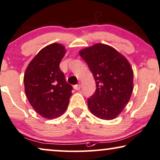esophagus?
Wrapping results in <instances>:
<instances>
[{
	"mask_svg": "<svg viewBox=\"0 0 160 160\" xmlns=\"http://www.w3.org/2000/svg\"><path fill=\"white\" fill-rule=\"evenodd\" d=\"M80 87H81L80 84H77V85H75V86H74V88L75 89V90L78 91V90H80Z\"/></svg>",
	"mask_w": 160,
	"mask_h": 160,
	"instance_id": "esophagus-1",
	"label": "esophagus"
}]
</instances>
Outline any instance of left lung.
<instances>
[{
  "instance_id": "left-lung-1",
  "label": "left lung",
  "mask_w": 160,
  "mask_h": 160,
  "mask_svg": "<svg viewBox=\"0 0 160 160\" xmlns=\"http://www.w3.org/2000/svg\"><path fill=\"white\" fill-rule=\"evenodd\" d=\"M88 63L97 88L88 99L92 114L105 120L116 118L127 105L133 91V71L123 55L104 44H96L80 51Z\"/></svg>"
}]
</instances>
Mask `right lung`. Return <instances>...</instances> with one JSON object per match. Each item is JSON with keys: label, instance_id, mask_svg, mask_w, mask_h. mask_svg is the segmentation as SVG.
Masks as SVG:
<instances>
[{"label": "right lung", "instance_id": "obj_1", "mask_svg": "<svg viewBox=\"0 0 160 160\" xmlns=\"http://www.w3.org/2000/svg\"><path fill=\"white\" fill-rule=\"evenodd\" d=\"M65 53L62 44H51L39 51L25 70L27 99L36 112L45 118L62 115L72 96V86L66 81L59 67Z\"/></svg>", "mask_w": 160, "mask_h": 160}]
</instances>
